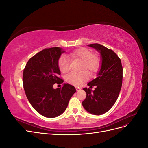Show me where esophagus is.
<instances>
[{
	"label": "esophagus",
	"mask_w": 148,
	"mask_h": 148,
	"mask_svg": "<svg viewBox=\"0 0 148 148\" xmlns=\"http://www.w3.org/2000/svg\"><path fill=\"white\" fill-rule=\"evenodd\" d=\"M76 90H77V91H79L80 90H81V89L79 88H76Z\"/></svg>",
	"instance_id": "obj_1"
}]
</instances>
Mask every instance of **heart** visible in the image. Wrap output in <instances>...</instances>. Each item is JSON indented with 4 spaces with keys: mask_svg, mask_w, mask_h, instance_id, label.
I'll use <instances>...</instances> for the list:
<instances>
[{
    "mask_svg": "<svg viewBox=\"0 0 148 148\" xmlns=\"http://www.w3.org/2000/svg\"><path fill=\"white\" fill-rule=\"evenodd\" d=\"M69 56L73 59L82 61L80 72H71L66 77V81L76 86L82 85L89 78V74L94 75L97 72L101 65V59L99 56L93 54V52L86 47H79L71 52ZM58 66L62 73H67L70 69V62L65 56H61L58 61ZM87 71H86V70Z\"/></svg>",
    "mask_w": 148,
    "mask_h": 148,
    "instance_id": "obj_1",
    "label": "heart"
}]
</instances>
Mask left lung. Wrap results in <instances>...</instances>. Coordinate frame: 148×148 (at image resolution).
I'll return each mask as SVG.
<instances>
[{"label": "left lung", "instance_id": "8db88e82", "mask_svg": "<svg viewBox=\"0 0 148 148\" xmlns=\"http://www.w3.org/2000/svg\"><path fill=\"white\" fill-rule=\"evenodd\" d=\"M99 51L101 56V67L97 77L84 88L86 97L83 102L84 108L94 115H102L109 111L117 101L122 85L123 68L118 56L111 49L99 44H88Z\"/></svg>", "mask_w": 148, "mask_h": 148}]
</instances>
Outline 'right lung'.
<instances>
[{"instance_id": "obj_1", "label": "right lung", "mask_w": 148, "mask_h": 148, "mask_svg": "<svg viewBox=\"0 0 148 148\" xmlns=\"http://www.w3.org/2000/svg\"><path fill=\"white\" fill-rule=\"evenodd\" d=\"M56 47L44 49L30 58L23 70V83L26 96L33 108L44 117L54 118L66 110L76 89L69 83L61 84L58 61L64 51Z\"/></svg>"}]
</instances>
